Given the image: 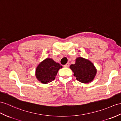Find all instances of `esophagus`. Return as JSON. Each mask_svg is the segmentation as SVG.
Masks as SVG:
<instances>
[{
	"mask_svg": "<svg viewBox=\"0 0 121 121\" xmlns=\"http://www.w3.org/2000/svg\"><path fill=\"white\" fill-rule=\"evenodd\" d=\"M64 66V67H66V68L69 67V63H67L66 65H65Z\"/></svg>",
	"mask_w": 121,
	"mask_h": 121,
	"instance_id": "34e87169",
	"label": "esophagus"
}]
</instances>
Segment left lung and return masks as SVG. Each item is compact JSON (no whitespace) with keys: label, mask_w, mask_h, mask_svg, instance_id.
Returning <instances> with one entry per match:
<instances>
[{"label":"left lung","mask_w":121,"mask_h":121,"mask_svg":"<svg viewBox=\"0 0 121 121\" xmlns=\"http://www.w3.org/2000/svg\"><path fill=\"white\" fill-rule=\"evenodd\" d=\"M70 68L76 79L82 83H88L93 81L97 72L92 63L81 57L76 58L75 64L71 65Z\"/></svg>","instance_id":"8db88e82"}]
</instances>
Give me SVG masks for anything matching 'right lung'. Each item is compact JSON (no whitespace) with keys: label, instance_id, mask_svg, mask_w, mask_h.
Masks as SVG:
<instances>
[{"label":"right lung","instance_id":"right-lung-1","mask_svg":"<svg viewBox=\"0 0 121 121\" xmlns=\"http://www.w3.org/2000/svg\"><path fill=\"white\" fill-rule=\"evenodd\" d=\"M60 64L52 58H47L42 61L36 68L35 75L43 84H48L53 81L60 69L62 68Z\"/></svg>","mask_w":121,"mask_h":121}]
</instances>
